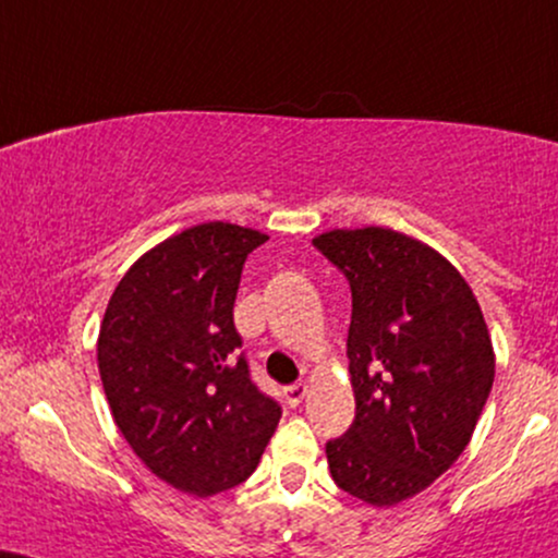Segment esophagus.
<instances>
[{
  "instance_id": "34e87169",
  "label": "esophagus",
  "mask_w": 558,
  "mask_h": 558,
  "mask_svg": "<svg viewBox=\"0 0 558 558\" xmlns=\"http://www.w3.org/2000/svg\"><path fill=\"white\" fill-rule=\"evenodd\" d=\"M306 393H308V386L306 384H293V386H288L286 389V399H288V404L291 407H299L303 399H306Z\"/></svg>"
}]
</instances>
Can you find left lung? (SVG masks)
<instances>
[{"label":"left lung","mask_w":558,"mask_h":558,"mask_svg":"<svg viewBox=\"0 0 558 558\" xmlns=\"http://www.w3.org/2000/svg\"><path fill=\"white\" fill-rule=\"evenodd\" d=\"M314 244L352 291L355 422L327 442L331 478L365 505H399L469 446L495 384L489 329L466 278L420 239L365 227Z\"/></svg>","instance_id":"1"}]
</instances>
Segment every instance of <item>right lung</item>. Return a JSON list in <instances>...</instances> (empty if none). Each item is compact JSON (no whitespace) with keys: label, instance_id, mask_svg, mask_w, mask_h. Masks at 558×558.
I'll list each match as a JSON object with an SVG mask.
<instances>
[{"label":"right lung","instance_id":"add662e5","mask_svg":"<svg viewBox=\"0 0 558 558\" xmlns=\"http://www.w3.org/2000/svg\"><path fill=\"white\" fill-rule=\"evenodd\" d=\"M267 234L190 227L144 252L112 291L97 368L112 420L161 482L214 497L252 476L280 407L252 384L234 327L242 265Z\"/></svg>","mask_w":558,"mask_h":558}]
</instances>
